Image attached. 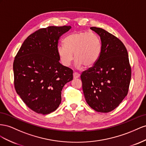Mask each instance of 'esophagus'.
I'll return each mask as SVG.
<instances>
[{"instance_id":"1","label":"esophagus","mask_w":146,"mask_h":146,"mask_svg":"<svg viewBox=\"0 0 146 146\" xmlns=\"http://www.w3.org/2000/svg\"><path fill=\"white\" fill-rule=\"evenodd\" d=\"M79 77H80V74L76 73V72L73 73V78H74V79L78 78Z\"/></svg>"}]
</instances>
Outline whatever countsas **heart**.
Wrapping results in <instances>:
<instances>
[{
  "instance_id": "obj_1",
  "label": "heart",
  "mask_w": 146,
  "mask_h": 146,
  "mask_svg": "<svg viewBox=\"0 0 146 146\" xmlns=\"http://www.w3.org/2000/svg\"><path fill=\"white\" fill-rule=\"evenodd\" d=\"M64 45H59L57 53L61 64L68 66L75 57V66L80 69L93 66L99 59L102 44L98 36L94 32H74L64 39Z\"/></svg>"
}]
</instances>
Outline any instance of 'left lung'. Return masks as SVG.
Wrapping results in <instances>:
<instances>
[{
	"label": "left lung",
	"mask_w": 146,
	"mask_h": 146,
	"mask_svg": "<svg viewBox=\"0 0 146 146\" xmlns=\"http://www.w3.org/2000/svg\"><path fill=\"white\" fill-rule=\"evenodd\" d=\"M100 36L102 50L92 67L81 75L86 101L97 112H109L127 96L131 80L127 50L117 37L104 29L92 27Z\"/></svg>",
	"instance_id": "obj_1"
}]
</instances>
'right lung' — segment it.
<instances>
[{
  "label": "right lung",
  "mask_w": 146,
  "mask_h": 146,
  "mask_svg": "<svg viewBox=\"0 0 146 146\" xmlns=\"http://www.w3.org/2000/svg\"><path fill=\"white\" fill-rule=\"evenodd\" d=\"M71 26L40 29L25 40L13 62L15 90L36 113L48 114L61 103V91L73 80V70L62 65L57 53L58 41Z\"/></svg>",
  "instance_id": "add662e5"
}]
</instances>
